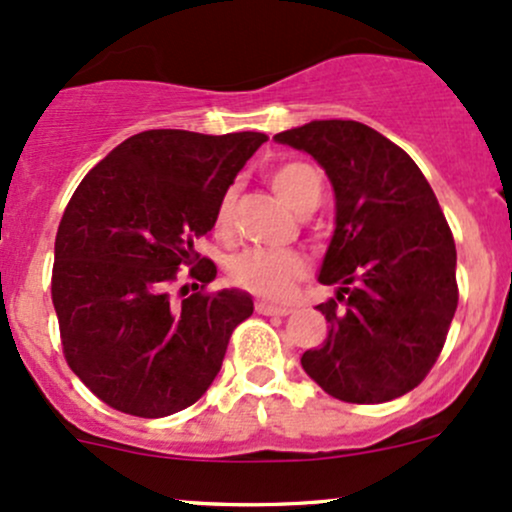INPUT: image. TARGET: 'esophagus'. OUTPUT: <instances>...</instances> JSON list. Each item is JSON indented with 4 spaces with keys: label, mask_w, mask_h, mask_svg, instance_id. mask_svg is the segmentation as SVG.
Masks as SVG:
<instances>
[{
    "label": "esophagus",
    "mask_w": 512,
    "mask_h": 512,
    "mask_svg": "<svg viewBox=\"0 0 512 512\" xmlns=\"http://www.w3.org/2000/svg\"><path fill=\"white\" fill-rule=\"evenodd\" d=\"M255 311L262 313V316H289L291 313L286 306H274V303H267V301H257Z\"/></svg>",
    "instance_id": "esophagus-1"
}]
</instances>
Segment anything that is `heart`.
<instances>
[{
    "label": "heart",
    "mask_w": 512,
    "mask_h": 512,
    "mask_svg": "<svg viewBox=\"0 0 512 512\" xmlns=\"http://www.w3.org/2000/svg\"><path fill=\"white\" fill-rule=\"evenodd\" d=\"M269 184L279 199L296 213L316 209L320 192H323L320 174L306 162H284L274 167L269 174ZM233 201V192L223 194L216 209V230L221 235H226L233 223ZM230 274H233V282L250 294L282 301L306 274V260L294 250H245L243 255L235 257Z\"/></svg>",
    "instance_id": "obj_1"
}]
</instances>
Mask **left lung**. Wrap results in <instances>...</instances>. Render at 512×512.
I'll return each mask as SVG.
<instances>
[{
    "instance_id": "left-lung-1",
    "label": "left lung",
    "mask_w": 512,
    "mask_h": 512,
    "mask_svg": "<svg viewBox=\"0 0 512 512\" xmlns=\"http://www.w3.org/2000/svg\"><path fill=\"white\" fill-rule=\"evenodd\" d=\"M274 140L323 167L335 192V233L318 282L323 345L303 372L338 401L384 403L430 372L457 311V247L445 213L406 150L359 121H311ZM343 308H339V303Z\"/></svg>"
}]
</instances>
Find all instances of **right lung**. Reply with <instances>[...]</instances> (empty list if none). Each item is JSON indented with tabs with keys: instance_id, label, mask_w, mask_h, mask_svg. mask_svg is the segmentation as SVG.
<instances>
[{
	"instance_id": "add662e5",
	"label": "right lung",
	"mask_w": 512,
	"mask_h": 512,
	"mask_svg": "<svg viewBox=\"0 0 512 512\" xmlns=\"http://www.w3.org/2000/svg\"><path fill=\"white\" fill-rule=\"evenodd\" d=\"M265 133L157 128L116 145L94 167L55 235L53 306L70 369L106 406L165 418L192 406L221 372L230 333L252 316L240 289L174 303L177 269L201 289L216 265L194 243ZM199 289V284H194Z\"/></svg>"
}]
</instances>
